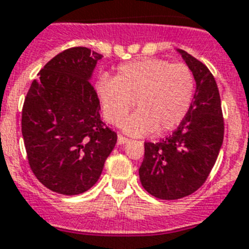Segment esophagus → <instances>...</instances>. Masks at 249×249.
Here are the masks:
<instances>
[{"label": "esophagus", "instance_id": "esophagus-1", "mask_svg": "<svg viewBox=\"0 0 249 249\" xmlns=\"http://www.w3.org/2000/svg\"><path fill=\"white\" fill-rule=\"evenodd\" d=\"M129 139L125 138V137H123V135L119 134L118 135V144H125V143H128Z\"/></svg>", "mask_w": 249, "mask_h": 249}]
</instances>
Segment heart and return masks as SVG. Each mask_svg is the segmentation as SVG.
Returning <instances> with one entry per match:
<instances>
[{
    "mask_svg": "<svg viewBox=\"0 0 249 249\" xmlns=\"http://www.w3.org/2000/svg\"><path fill=\"white\" fill-rule=\"evenodd\" d=\"M195 76L184 64L142 58L124 64L114 79L101 76L96 92L104 116L119 125L133 107L137 112L123 123L131 135L162 134L181 124L195 96Z\"/></svg>",
    "mask_w": 249,
    "mask_h": 249,
    "instance_id": "obj_1",
    "label": "heart"
}]
</instances>
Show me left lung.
<instances>
[{
  "mask_svg": "<svg viewBox=\"0 0 249 249\" xmlns=\"http://www.w3.org/2000/svg\"><path fill=\"white\" fill-rule=\"evenodd\" d=\"M193 72L196 93L187 116L175 131L159 143H144L139 167L143 188L160 199H179L205 183L224 141L221 100L207 66L177 50Z\"/></svg>",
  "mask_w": 249,
  "mask_h": 249,
  "instance_id": "left-lung-1",
  "label": "left lung"
}]
</instances>
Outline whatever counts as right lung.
Segmentation results:
<instances>
[{
  "label": "right lung",
  "instance_id": "add662e5",
  "mask_svg": "<svg viewBox=\"0 0 249 249\" xmlns=\"http://www.w3.org/2000/svg\"><path fill=\"white\" fill-rule=\"evenodd\" d=\"M102 54L72 47L38 72L25 97L21 133L30 169L50 191L82 195L94 185L118 135L101 120L90 84Z\"/></svg>",
  "mask_w": 249,
  "mask_h": 249
}]
</instances>
